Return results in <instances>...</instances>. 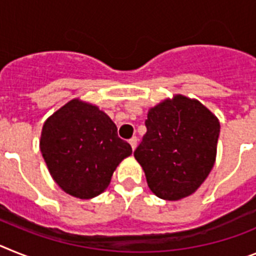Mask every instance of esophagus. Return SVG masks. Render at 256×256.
Returning <instances> with one entry per match:
<instances>
[{
  "label": "esophagus",
  "instance_id": "obj_1",
  "mask_svg": "<svg viewBox=\"0 0 256 256\" xmlns=\"http://www.w3.org/2000/svg\"><path fill=\"white\" fill-rule=\"evenodd\" d=\"M128 143H130L131 148H132V150H134L135 148H136V146H138V138L136 136H132L130 139V140H128Z\"/></svg>",
  "mask_w": 256,
  "mask_h": 256
}]
</instances>
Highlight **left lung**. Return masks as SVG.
<instances>
[{"label": "left lung", "instance_id": "obj_1", "mask_svg": "<svg viewBox=\"0 0 256 256\" xmlns=\"http://www.w3.org/2000/svg\"><path fill=\"white\" fill-rule=\"evenodd\" d=\"M134 152L157 197L178 201L198 190L214 168L220 124L197 99L176 94L150 108Z\"/></svg>", "mask_w": 256, "mask_h": 256}]
</instances>
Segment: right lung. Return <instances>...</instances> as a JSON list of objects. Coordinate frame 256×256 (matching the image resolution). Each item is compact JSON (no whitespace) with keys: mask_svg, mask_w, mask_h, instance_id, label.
Listing matches in <instances>:
<instances>
[{"mask_svg":"<svg viewBox=\"0 0 256 256\" xmlns=\"http://www.w3.org/2000/svg\"><path fill=\"white\" fill-rule=\"evenodd\" d=\"M40 150L55 183L80 200L103 193L117 166L132 153L110 116L80 98L46 120Z\"/></svg>","mask_w":256,"mask_h":256,"instance_id":"add662e5","label":"right lung"}]
</instances>
